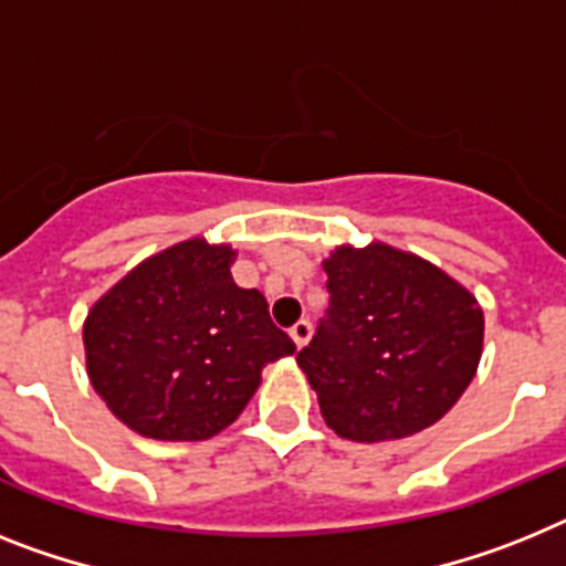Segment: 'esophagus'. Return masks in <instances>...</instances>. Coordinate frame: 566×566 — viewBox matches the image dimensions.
Here are the masks:
<instances>
[{"label": "esophagus", "mask_w": 566, "mask_h": 566, "mask_svg": "<svg viewBox=\"0 0 566 566\" xmlns=\"http://www.w3.org/2000/svg\"><path fill=\"white\" fill-rule=\"evenodd\" d=\"M311 334H313V327H311V322H307V319L296 322V325L291 327V339L296 342V348H305L307 342H311Z\"/></svg>", "instance_id": "1"}]
</instances>
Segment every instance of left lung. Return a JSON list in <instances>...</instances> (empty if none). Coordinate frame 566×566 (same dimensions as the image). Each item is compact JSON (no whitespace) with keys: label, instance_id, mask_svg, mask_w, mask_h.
<instances>
[{"label":"left lung","instance_id":"left-lung-1","mask_svg":"<svg viewBox=\"0 0 566 566\" xmlns=\"http://www.w3.org/2000/svg\"><path fill=\"white\" fill-rule=\"evenodd\" d=\"M331 307L298 368L345 440H402L434 426L472 382L483 311L452 275L382 241L322 261Z\"/></svg>","mask_w":566,"mask_h":566}]
</instances>
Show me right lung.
Wrapping results in <instances>:
<instances>
[{"instance_id":"1","label":"right lung","mask_w":566,"mask_h":566,"mask_svg":"<svg viewBox=\"0 0 566 566\" xmlns=\"http://www.w3.org/2000/svg\"><path fill=\"white\" fill-rule=\"evenodd\" d=\"M235 250L187 239L144 259L83 322L94 391L151 440H207L244 411L261 368L296 350L268 298L232 282Z\"/></svg>"}]
</instances>
